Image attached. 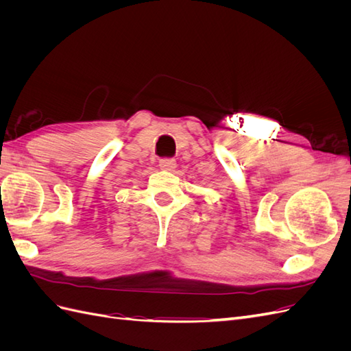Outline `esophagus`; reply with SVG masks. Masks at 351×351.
I'll use <instances>...</instances> for the list:
<instances>
[{
  "instance_id": "34e87169",
  "label": "esophagus",
  "mask_w": 351,
  "mask_h": 351,
  "mask_svg": "<svg viewBox=\"0 0 351 351\" xmlns=\"http://www.w3.org/2000/svg\"><path fill=\"white\" fill-rule=\"evenodd\" d=\"M159 168L161 169H164V171H174V169L177 168V162L174 161V159H168V158H165V159H161V161H159Z\"/></svg>"
}]
</instances>
